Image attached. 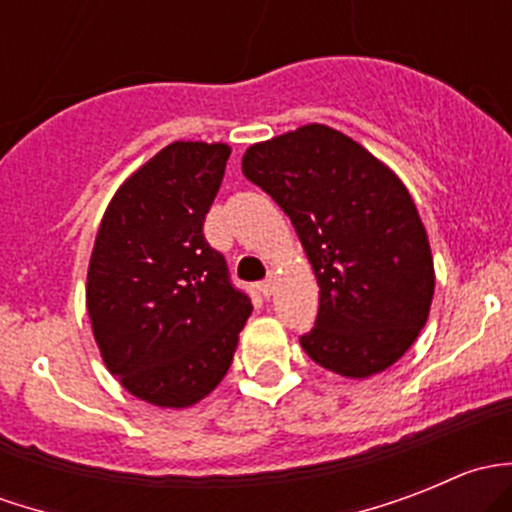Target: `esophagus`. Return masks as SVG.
<instances>
[{"instance_id": "1", "label": "esophagus", "mask_w": 512, "mask_h": 512, "mask_svg": "<svg viewBox=\"0 0 512 512\" xmlns=\"http://www.w3.org/2000/svg\"><path fill=\"white\" fill-rule=\"evenodd\" d=\"M260 292L262 297H272L275 294V277H267L265 282H260Z\"/></svg>"}]
</instances>
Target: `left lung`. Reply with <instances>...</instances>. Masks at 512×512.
Listing matches in <instances>:
<instances>
[{"label": "left lung", "instance_id": "obj_1", "mask_svg": "<svg viewBox=\"0 0 512 512\" xmlns=\"http://www.w3.org/2000/svg\"><path fill=\"white\" fill-rule=\"evenodd\" d=\"M242 173L292 220L319 285L309 359L369 379L411 349L431 312L436 272L414 198L354 138L307 123L252 143Z\"/></svg>", "mask_w": 512, "mask_h": 512}]
</instances>
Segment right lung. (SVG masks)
Masks as SVG:
<instances>
[{
    "label": "right lung",
    "instance_id": "1",
    "mask_svg": "<svg viewBox=\"0 0 512 512\" xmlns=\"http://www.w3.org/2000/svg\"><path fill=\"white\" fill-rule=\"evenodd\" d=\"M227 143L173 141L113 193L86 275L103 364L136 399L188 409L225 379L252 312L203 223Z\"/></svg>",
    "mask_w": 512,
    "mask_h": 512
}]
</instances>
